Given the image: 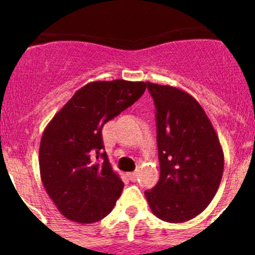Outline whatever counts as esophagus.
<instances>
[{"mask_svg":"<svg viewBox=\"0 0 255 255\" xmlns=\"http://www.w3.org/2000/svg\"><path fill=\"white\" fill-rule=\"evenodd\" d=\"M128 177H129L131 181H135V180H136V177H138V172H129L128 173Z\"/></svg>","mask_w":255,"mask_h":255,"instance_id":"esophagus-1","label":"esophagus"}]
</instances>
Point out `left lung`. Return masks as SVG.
I'll list each match as a JSON object with an SVG mask.
<instances>
[{
	"label": "left lung",
	"mask_w": 255,
	"mask_h": 255,
	"mask_svg": "<svg viewBox=\"0 0 255 255\" xmlns=\"http://www.w3.org/2000/svg\"><path fill=\"white\" fill-rule=\"evenodd\" d=\"M147 87L157 110L161 175L144 195L159 220L181 224L197 217L215 198L224 173V150L194 97L171 85L147 82Z\"/></svg>",
	"instance_id": "1"
}]
</instances>
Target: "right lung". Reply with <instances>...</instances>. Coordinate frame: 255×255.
<instances>
[{
    "label": "right lung",
    "instance_id": "obj_1",
    "mask_svg": "<svg viewBox=\"0 0 255 255\" xmlns=\"http://www.w3.org/2000/svg\"><path fill=\"white\" fill-rule=\"evenodd\" d=\"M145 88L144 82L124 79L88 83L47 124L39 145L40 179L67 220L93 224L114 209L124 182L103 152L102 128ZM101 156L103 162L96 161Z\"/></svg>",
    "mask_w": 255,
    "mask_h": 255
}]
</instances>
